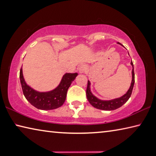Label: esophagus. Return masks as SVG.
I'll return each instance as SVG.
<instances>
[{"instance_id":"esophagus-1","label":"esophagus","mask_w":156,"mask_h":156,"mask_svg":"<svg viewBox=\"0 0 156 156\" xmlns=\"http://www.w3.org/2000/svg\"><path fill=\"white\" fill-rule=\"evenodd\" d=\"M85 69H86V66L84 65H80L78 68V70H79V71H80V73H83L84 71H85Z\"/></svg>"}]
</instances>
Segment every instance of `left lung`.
Segmentation results:
<instances>
[{
  "instance_id": "obj_1",
  "label": "left lung",
  "mask_w": 156,
  "mask_h": 156,
  "mask_svg": "<svg viewBox=\"0 0 156 156\" xmlns=\"http://www.w3.org/2000/svg\"><path fill=\"white\" fill-rule=\"evenodd\" d=\"M119 44H121L119 43ZM130 65L133 66V70H132V82L130 84V87L129 90H128L126 94H125L124 95L122 96V97L115 98V99L109 100V101H103L98 99V98H96L95 96H94L91 94L90 91V82L87 81V90H86V94H87V98L90 102V104L94 106V107L97 108L99 110H114L117 109V108H120L121 106H122L124 103L127 102V101L129 99L132 94V91L133 89V86H134L135 83V73H134V68H133V63L131 60Z\"/></svg>"
}]
</instances>
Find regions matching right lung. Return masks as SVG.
Wrapping results in <instances>:
<instances>
[{"instance_id": "add662e5", "label": "right lung", "mask_w": 156, "mask_h": 156, "mask_svg": "<svg viewBox=\"0 0 156 156\" xmlns=\"http://www.w3.org/2000/svg\"><path fill=\"white\" fill-rule=\"evenodd\" d=\"M77 76V73H65L60 85L55 90L47 92H39L27 85L23 78L22 68L19 77L23 94L30 104L39 110H49L56 109L64 104L68 89Z\"/></svg>"}]
</instances>
